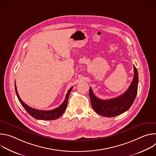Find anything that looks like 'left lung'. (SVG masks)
Segmentation results:
<instances>
[{
  "label": "left lung",
  "mask_w": 156,
  "mask_h": 156,
  "mask_svg": "<svg viewBox=\"0 0 156 156\" xmlns=\"http://www.w3.org/2000/svg\"><path fill=\"white\" fill-rule=\"evenodd\" d=\"M134 76L128 90L122 95L113 99L102 100L98 98L90 89V97L92 107L95 112L104 117H113L124 113L128 110L134 102L138 91V74L135 65Z\"/></svg>",
  "instance_id": "8db88e82"
}]
</instances>
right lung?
Listing matches in <instances>:
<instances>
[{"label": "right lung", "instance_id": "right-lung-1", "mask_svg": "<svg viewBox=\"0 0 156 156\" xmlns=\"http://www.w3.org/2000/svg\"><path fill=\"white\" fill-rule=\"evenodd\" d=\"M72 88H73V87H72L68 91V92H67V93H66V95L65 96V101L58 107H57L55 109H53V110H41L33 108L28 106L27 104H26L25 102H23V101L20 99V96L18 94V92L16 90V84L15 83V92H16L17 98H18L20 102L21 103L22 106H23L25 108V110L27 111L28 113L31 116H32L34 119H36L38 120H55V119L59 118L63 114L66 108V106H67V104H68L69 97L70 93H71Z\"/></svg>", "mask_w": 156, "mask_h": 156}]
</instances>
